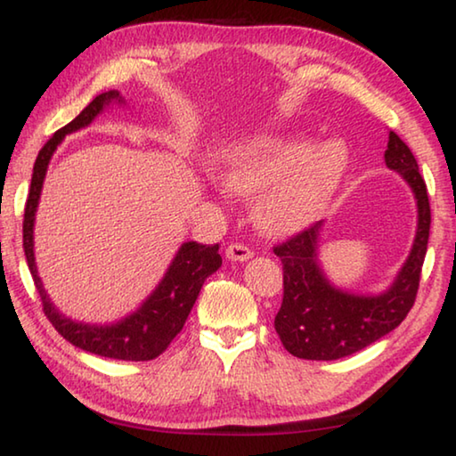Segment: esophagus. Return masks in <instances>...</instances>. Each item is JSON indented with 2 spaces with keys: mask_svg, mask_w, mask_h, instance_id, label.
<instances>
[{
  "mask_svg": "<svg viewBox=\"0 0 456 456\" xmlns=\"http://www.w3.org/2000/svg\"><path fill=\"white\" fill-rule=\"evenodd\" d=\"M225 253H227V257L231 261H247V259L253 257V251L247 245H243V243H231V245H227Z\"/></svg>",
  "mask_w": 456,
  "mask_h": 456,
  "instance_id": "1",
  "label": "esophagus"
}]
</instances>
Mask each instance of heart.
Masks as SVG:
<instances>
[{
    "mask_svg": "<svg viewBox=\"0 0 456 456\" xmlns=\"http://www.w3.org/2000/svg\"><path fill=\"white\" fill-rule=\"evenodd\" d=\"M307 138H267L227 154L221 184L233 195H259L256 217L272 235L299 231L326 209L346 171L338 142L312 151Z\"/></svg>",
    "mask_w": 456,
    "mask_h": 456,
    "instance_id": "b5f03b06",
    "label": "heart"
}]
</instances>
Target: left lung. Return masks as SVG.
Segmentation results:
<instances>
[{
  "label": "left lung",
  "mask_w": 456,
  "mask_h": 456,
  "mask_svg": "<svg viewBox=\"0 0 456 456\" xmlns=\"http://www.w3.org/2000/svg\"><path fill=\"white\" fill-rule=\"evenodd\" d=\"M386 165L411 184L419 205V229L403 272L392 288L376 297L331 288L315 259L322 221L273 247L283 265V299L275 315V331L283 348L304 360H338L366 348L400 326L419 293L430 233L427 183L412 151L396 133L388 136Z\"/></svg>",
  "instance_id": "obj_1"
}]
</instances>
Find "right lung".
<instances>
[{
  "instance_id": "add662e5",
  "label": "right lung",
  "mask_w": 456,
  "mask_h": 456,
  "mask_svg": "<svg viewBox=\"0 0 456 456\" xmlns=\"http://www.w3.org/2000/svg\"><path fill=\"white\" fill-rule=\"evenodd\" d=\"M110 102H122V96L117 90L98 94L86 108H84L78 117L72 122H68L66 126L56 130L50 141L42 146L34 165L32 184H29L24 209V251L28 267L34 277L36 289L40 293L45 318H48L52 326L58 330L60 336H64L68 342L76 346V348L96 354V356L125 362H144L160 356V354L168 348V344L176 338V334L183 330L205 280L221 267L219 243H184L179 253H176L173 265L168 267L165 280L160 281L152 296L142 304L141 310L128 315V318H125L120 323L104 328L86 326V323H76L64 318V315L50 304L34 264V215L37 200H40L42 183L52 154L56 151L61 138L68 133H74V130L90 125L92 118Z\"/></svg>"
}]
</instances>
